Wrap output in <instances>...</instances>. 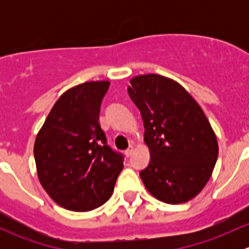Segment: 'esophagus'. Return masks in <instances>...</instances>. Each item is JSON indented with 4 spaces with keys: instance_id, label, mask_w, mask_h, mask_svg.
Returning <instances> with one entry per match:
<instances>
[{
    "instance_id": "esophagus-1",
    "label": "esophagus",
    "mask_w": 249,
    "mask_h": 249,
    "mask_svg": "<svg viewBox=\"0 0 249 249\" xmlns=\"http://www.w3.org/2000/svg\"><path fill=\"white\" fill-rule=\"evenodd\" d=\"M132 152H134V145H130V147L127 148L126 150H125V155H126L127 158H129V157H131Z\"/></svg>"
}]
</instances>
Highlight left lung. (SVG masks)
Masks as SVG:
<instances>
[{"label": "left lung", "instance_id": "8db88e82", "mask_svg": "<svg viewBox=\"0 0 249 249\" xmlns=\"http://www.w3.org/2000/svg\"><path fill=\"white\" fill-rule=\"evenodd\" d=\"M127 92L144 125L150 161L140 172L148 192L166 203L187 202L210 179L218 142L205 113L180 84L159 74L130 80Z\"/></svg>", "mask_w": 249, "mask_h": 249}]
</instances>
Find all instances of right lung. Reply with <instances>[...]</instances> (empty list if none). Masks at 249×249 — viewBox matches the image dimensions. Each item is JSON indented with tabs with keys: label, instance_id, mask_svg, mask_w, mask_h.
I'll list each match as a JSON object with an SVG mask.
<instances>
[{
	"label": "right lung",
	"instance_id": "add662e5",
	"mask_svg": "<svg viewBox=\"0 0 249 249\" xmlns=\"http://www.w3.org/2000/svg\"><path fill=\"white\" fill-rule=\"evenodd\" d=\"M109 82H85L59 97L35 141L42 187L57 205L87 212L104 205L124 157L107 144L99 122Z\"/></svg>",
	"mask_w": 249,
	"mask_h": 249
}]
</instances>
